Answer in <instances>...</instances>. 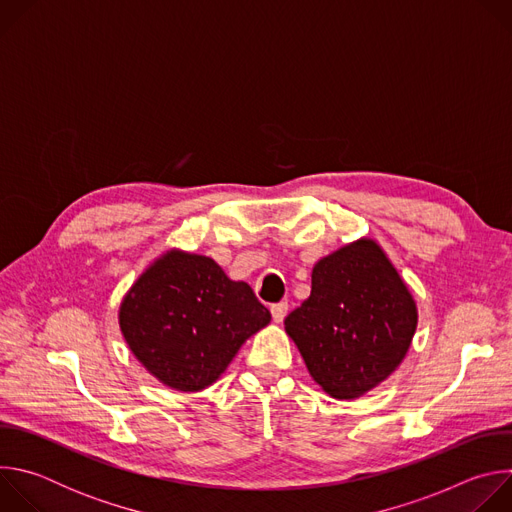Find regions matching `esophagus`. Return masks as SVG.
Listing matches in <instances>:
<instances>
[{"label":"esophagus","instance_id":"esophagus-1","mask_svg":"<svg viewBox=\"0 0 512 512\" xmlns=\"http://www.w3.org/2000/svg\"><path fill=\"white\" fill-rule=\"evenodd\" d=\"M287 310H289V306H287V302H279V304H273L271 306V316H273V322H283V318L287 316Z\"/></svg>","mask_w":512,"mask_h":512}]
</instances>
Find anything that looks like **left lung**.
<instances>
[{
  "label": "left lung",
  "instance_id": "obj_1",
  "mask_svg": "<svg viewBox=\"0 0 512 512\" xmlns=\"http://www.w3.org/2000/svg\"><path fill=\"white\" fill-rule=\"evenodd\" d=\"M283 326L322 391L348 401L399 369L417 304L383 247L362 237L314 265L310 298Z\"/></svg>",
  "mask_w": 512,
  "mask_h": 512
}]
</instances>
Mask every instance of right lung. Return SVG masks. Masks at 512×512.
Wrapping results in <instances>:
<instances>
[{
    "instance_id": "obj_1",
    "label": "right lung",
    "mask_w": 512,
    "mask_h": 512,
    "mask_svg": "<svg viewBox=\"0 0 512 512\" xmlns=\"http://www.w3.org/2000/svg\"><path fill=\"white\" fill-rule=\"evenodd\" d=\"M271 322L245 281L206 255L170 249L127 289L119 328L143 369L162 385L196 393L221 379L239 348Z\"/></svg>"
}]
</instances>
